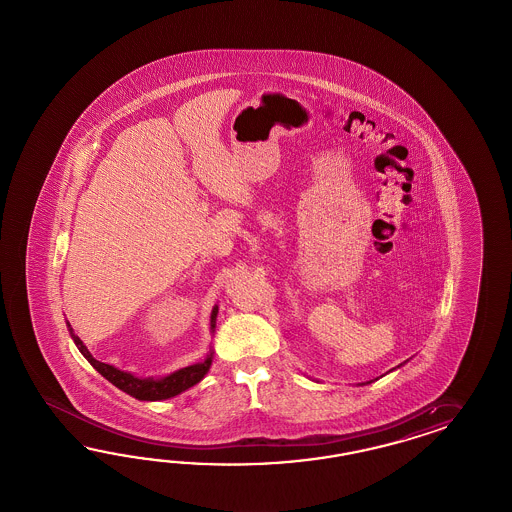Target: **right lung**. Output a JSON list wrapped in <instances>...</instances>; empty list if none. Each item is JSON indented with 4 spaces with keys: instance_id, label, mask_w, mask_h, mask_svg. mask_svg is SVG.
I'll use <instances>...</instances> for the list:
<instances>
[{
    "instance_id": "right-lung-1",
    "label": "right lung",
    "mask_w": 512,
    "mask_h": 512,
    "mask_svg": "<svg viewBox=\"0 0 512 512\" xmlns=\"http://www.w3.org/2000/svg\"><path fill=\"white\" fill-rule=\"evenodd\" d=\"M216 317L217 306L212 310V319H210L212 328L216 326ZM67 326H69L71 338L77 343L78 351L84 355V358H88V362L92 364L97 372L101 373L105 379H109L114 387L124 390L129 396H133V398H137V400H144V402L167 400V398H172V396L184 392L187 388L197 385L202 377L206 375V372L210 370V364H212V353H210L208 357L204 358V362L182 368V370H178V372L171 373L169 377H163V379H154V377L139 379V377H135V375H131V373L122 372V370H118V368H114V366H109V364H105V362L95 360V358L90 355V351L86 349V345L80 341L77 334H73L71 325L67 323Z\"/></svg>"
}]
</instances>
